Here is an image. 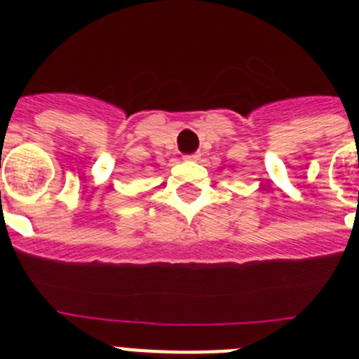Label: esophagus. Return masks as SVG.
I'll use <instances>...</instances> for the list:
<instances>
[{"instance_id": "1", "label": "esophagus", "mask_w": 359, "mask_h": 359, "mask_svg": "<svg viewBox=\"0 0 359 359\" xmlns=\"http://www.w3.org/2000/svg\"><path fill=\"white\" fill-rule=\"evenodd\" d=\"M185 160L187 161H198L199 160V154H198V152H194V154H187Z\"/></svg>"}]
</instances>
